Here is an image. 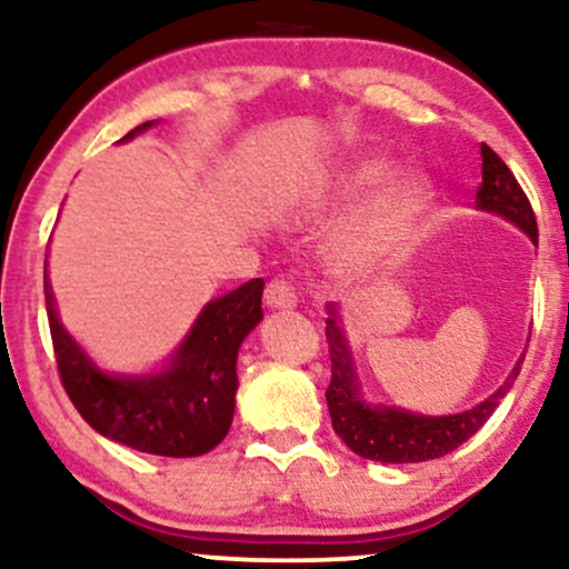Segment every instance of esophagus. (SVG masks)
<instances>
[{
    "mask_svg": "<svg viewBox=\"0 0 569 569\" xmlns=\"http://www.w3.org/2000/svg\"><path fill=\"white\" fill-rule=\"evenodd\" d=\"M264 302L267 307H272V310H291V307H297L299 302L297 289L291 286V280L276 278L270 286H267Z\"/></svg>",
    "mask_w": 569,
    "mask_h": 569,
    "instance_id": "1",
    "label": "esophagus"
}]
</instances>
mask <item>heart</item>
<instances>
[{
	"mask_svg": "<svg viewBox=\"0 0 569 569\" xmlns=\"http://www.w3.org/2000/svg\"><path fill=\"white\" fill-rule=\"evenodd\" d=\"M390 173H393V162L388 158L358 154L339 168L331 194L339 202H350L385 184ZM430 206H433V184L426 176L407 173L390 181L350 227L348 238H345L348 253L356 262H375L385 257L420 224Z\"/></svg>",
	"mask_w": 569,
	"mask_h": 569,
	"instance_id": "heart-1",
	"label": "heart"
}]
</instances>
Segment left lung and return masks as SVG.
I'll return each instance as SVG.
<instances>
[{
  "label": "left lung",
  "instance_id": "1",
  "mask_svg": "<svg viewBox=\"0 0 569 569\" xmlns=\"http://www.w3.org/2000/svg\"><path fill=\"white\" fill-rule=\"evenodd\" d=\"M476 208L511 221L521 232L530 234L532 243L538 246V221H535L530 200L516 176L508 171L506 162L487 143H481V184L476 192ZM326 342H329L331 356V385L326 388L331 426L352 452L377 462H426L449 455L460 443H466L492 417L502 396L511 390L513 380L519 377L521 361H525L521 356L508 380L487 401L476 403L473 409L460 411V415L430 417L398 407H371L363 398L337 305H329Z\"/></svg>",
  "mask_w": 569,
  "mask_h": 569
}]
</instances>
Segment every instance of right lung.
Returning a JSON list of instances; mask_svg holds the SVG:
<instances>
[{
	"label": "right lung",
	"mask_w": 569,
	"mask_h": 569,
	"mask_svg": "<svg viewBox=\"0 0 569 569\" xmlns=\"http://www.w3.org/2000/svg\"><path fill=\"white\" fill-rule=\"evenodd\" d=\"M154 122L133 128V139ZM264 280L253 278L202 307L166 369L152 375H109L98 369L63 329L44 272L50 337L63 390L82 420L101 436L130 449L162 457H198L227 436L238 390V350L262 321Z\"/></svg>",
	"instance_id": "add662e5"
}]
</instances>
